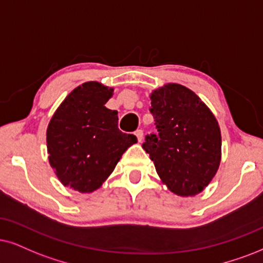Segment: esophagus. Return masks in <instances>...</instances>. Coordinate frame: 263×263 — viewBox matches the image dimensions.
Wrapping results in <instances>:
<instances>
[{
  "label": "esophagus",
  "instance_id": "obj_1",
  "mask_svg": "<svg viewBox=\"0 0 263 263\" xmlns=\"http://www.w3.org/2000/svg\"><path fill=\"white\" fill-rule=\"evenodd\" d=\"M135 135H136V137H137L138 142H142V139H143V131H142V129H137V131L135 132Z\"/></svg>",
  "mask_w": 263,
  "mask_h": 263
}]
</instances>
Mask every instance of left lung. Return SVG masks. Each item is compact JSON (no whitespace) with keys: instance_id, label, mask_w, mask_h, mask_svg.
Returning <instances> with one entry per match:
<instances>
[{"instance_id":"1","label":"left lung","mask_w":263,"mask_h":263,"mask_svg":"<svg viewBox=\"0 0 263 263\" xmlns=\"http://www.w3.org/2000/svg\"><path fill=\"white\" fill-rule=\"evenodd\" d=\"M155 134L142 147L175 194L193 197L211 182L221 161V131L205 103L191 89L167 84L151 95Z\"/></svg>"}]
</instances>
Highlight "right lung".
Returning <instances> with one entry per match:
<instances>
[{"label":"right lung","mask_w":263,"mask_h":263,"mask_svg":"<svg viewBox=\"0 0 263 263\" xmlns=\"http://www.w3.org/2000/svg\"><path fill=\"white\" fill-rule=\"evenodd\" d=\"M114 89L85 82L69 93L47 127L48 160L65 187L91 193L137 142L118 127V111L105 107Z\"/></svg>","instance_id":"right-lung-1"}]
</instances>
